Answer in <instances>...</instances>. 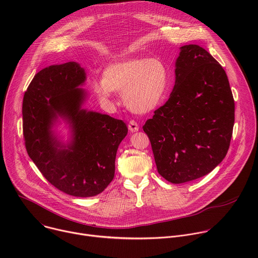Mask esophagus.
Returning <instances> with one entry per match:
<instances>
[{
  "label": "esophagus",
  "mask_w": 258,
  "mask_h": 258,
  "mask_svg": "<svg viewBox=\"0 0 258 258\" xmlns=\"http://www.w3.org/2000/svg\"><path fill=\"white\" fill-rule=\"evenodd\" d=\"M127 127H128V130H130L131 133H136V132L139 131V124H138L135 120H131V121L128 122Z\"/></svg>",
  "instance_id": "obj_1"
}]
</instances>
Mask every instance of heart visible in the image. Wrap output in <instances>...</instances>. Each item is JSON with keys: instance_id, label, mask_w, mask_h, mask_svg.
Returning a JSON list of instances; mask_svg holds the SVG:
<instances>
[{"instance_id": "b5f03b06", "label": "heart", "mask_w": 258, "mask_h": 258, "mask_svg": "<svg viewBox=\"0 0 258 258\" xmlns=\"http://www.w3.org/2000/svg\"><path fill=\"white\" fill-rule=\"evenodd\" d=\"M168 85V71L158 58H134L110 63L102 71V80L93 82V90L104 102L113 92L122 93L125 106L144 114L162 101Z\"/></svg>"}]
</instances>
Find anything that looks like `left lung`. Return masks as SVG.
I'll use <instances>...</instances> for the list:
<instances>
[{
  "mask_svg": "<svg viewBox=\"0 0 258 258\" xmlns=\"http://www.w3.org/2000/svg\"><path fill=\"white\" fill-rule=\"evenodd\" d=\"M175 83L167 102L143 126L157 170L172 183L212 171L226 157L235 103L226 71L203 48H179Z\"/></svg>",
  "mask_w": 258,
  "mask_h": 258,
  "instance_id": "8db88e82",
  "label": "left lung"
}]
</instances>
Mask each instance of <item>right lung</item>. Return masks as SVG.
Segmentation results:
<instances>
[{"instance_id":"right-lung-1","label":"right lung","mask_w":258,"mask_h":258,"mask_svg":"<svg viewBox=\"0 0 258 258\" xmlns=\"http://www.w3.org/2000/svg\"><path fill=\"white\" fill-rule=\"evenodd\" d=\"M87 73L78 62L46 67L34 76L22 104L28 156L58 190L75 197L102 193L114 177L126 124L85 108ZM64 123L68 139L57 130Z\"/></svg>"}]
</instances>
